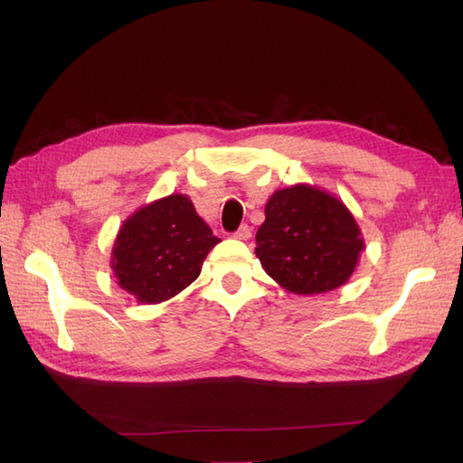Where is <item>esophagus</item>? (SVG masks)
<instances>
[{
	"label": "esophagus",
	"mask_w": 463,
	"mask_h": 463,
	"mask_svg": "<svg viewBox=\"0 0 463 463\" xmlns=\"http://www.w3.org/2000/svg\"><path fill=\"white\" fill-rule=\"evenodd\" d=\"M233 237H235V240H240V241H247V240H250V228L247 226V223H243V226L233 233Z\"/></svg>",
	"instance_id": "esophagus-1"
}]
</instances>
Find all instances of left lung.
<instances>
[{
	"label": "left lung",
	"mask_w": 463,
	"mask_h": 463,
	"mask_svg": "<svg viewBox=\"0 0 463 463\" xmlns=\"http://www.w3.org/2000/svg\"><path fill=\"white\" fill-rule=\"evenodd\" d=\"M255 255L278 286L317 296L344 286L365 240L355 216L335 194L309 184L278 189L264 206Z\"/></svg>",
	"instance_id": "1"
}]
</instances>
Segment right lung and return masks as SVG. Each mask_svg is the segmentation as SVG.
<instances>
[{
    "mask_svg": "<svg viewBox=\"0 0 463 463\" xmlns=\"http://www.w3.org/2000/svg\"><path fill=\"white\" fill-rule=\"evenodd\" d=\"M218 243L187 194L172 193L135 210L121 223L109 269L123 291L138 303L156 305L191 286Z\"/></svg>",
    "mask_w": 463,
    "mask_h": 463,
    "instance_id": "1",
    "label": "right lung"
}]
</instances>
